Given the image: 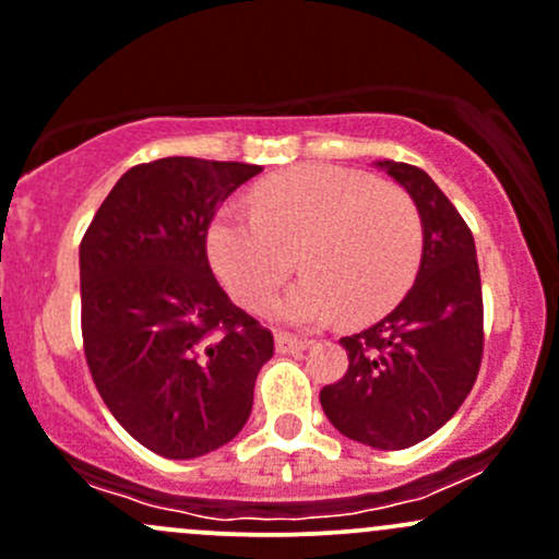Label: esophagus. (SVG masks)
Returning a JSON list of instances; mask_svg holds the SVG:
<instances>
[{
    "instance_id": "1",
    "label": "esophagus",
    "mask_w": 559,
    "mask_h": 559,
    "mask_svg": "<svg viewBox=\"0 0 559 559\" xmlns=\"http://www.w3.org/2000/svg\"><path fill=\"white\" fill-rule=\"evenodd\" d=\"M305 348H310V340L292 337V334H275V350H278V354H299V350Z\"/></svg>"
}]
</instances>
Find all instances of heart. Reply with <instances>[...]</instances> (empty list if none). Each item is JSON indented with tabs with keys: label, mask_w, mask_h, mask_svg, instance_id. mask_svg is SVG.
<instances>
[{
	"label": "heart",
	"mask_w": 559,
	"mask_h": 559,
	"mask_svg": "<svg viewBox=\"0 0 559 559\" xmlns=\"http://www.w3.org/2000/svg\"><path fill=\"white\" fill-rule=\"evenodd\" d=\"M308 273L275 302L292 326L343 316L367 324L388 313L418 273L423 216L407 190L354 168L305 163L257 187V211L230 203L209 230L219 278L249 308H267L286 275Z\"/></svg>",
	"instance_id": "b5f03b06"
}]
</instances>
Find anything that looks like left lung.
<instances>
[{"mask_svg": "<svg viewBox=\"0 0 559 559\" xmlns=\"http://www.w3.org/2000/svg\"><path fill=\"white\" fill-rule=\"evenodd\" d=\"M374 166L418 203L420 267L385 319L340 340L348 372L321 388V407L343 437L404 450L439 431L477 380L481 281L474 235L431 176L407 163Z\"/></svg>", "mask_w": 559, "mask_h": 559, "instance_id": "1", "label": "left lung"}]
</instances>
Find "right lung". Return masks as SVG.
Masks as SVG:
<instances>
[{"label":"right lung","instance_id":"obj_1","mask_svg":"<svg viewBox=\"0 0 559 559\" xmlns=\"http://www.w3.org/2000/svg\"><path fill=\"white\" fill-rule=\"evenodd\" d=\"M251 163L163 157L117 179L80 243L93 383L146 450L190 461L238 437L273 334L216 284L205 235Z\"/></svg>","mask_w":559,"mask_h":559}]
</instances>
